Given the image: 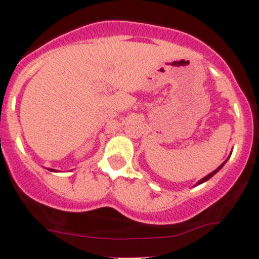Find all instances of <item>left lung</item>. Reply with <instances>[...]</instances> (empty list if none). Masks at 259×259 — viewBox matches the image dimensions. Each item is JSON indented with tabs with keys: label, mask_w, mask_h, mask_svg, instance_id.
I'll use <instances>...</instances> for the list:
<instances>
[{
	"label": "left lung",
	"mask_w": 259,
	"mask_h": 259,
	"mask_svg": "<svg viewBox=\"0 0 259 259\" xmlns=\"http://www.w3.org/2000/svg\"><path fill=\"white\" fill-rule=\"evenodd\" d=\"M225 162H227V160H225ZM225 162H224V163H223V164H222V165H219V167H218V168H217L214 171H212V173H210V174H208V175H207V177H204V178H203V179H201L200 181H198V183H197V184H196V185H200V184H202V183H204V181L209 180V179H210V178H212V177H213V175H214V174L217 173V171H218V170H219V169H222V167H223V165H224V164H225Z\"/></svg>",
	"instance_id": "8db88e82"
}]
</instances>
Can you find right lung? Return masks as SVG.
Segmentation results:
<instances>
[{
    "label": "right lung",
    "mask_w": 259,
    "mask_h": 259,
    "mask_svg": "<svg viewBox=\"0 0 259 259\" xmlns=\"http://www.w3.org/2000/svg\"><path fill=\"white\" fill-rule=\"evenodd\" d=\"M50 170H52V169H50Z\"/></svg>",
    "instance_id": "right-lung-1"
}]
</instances>
